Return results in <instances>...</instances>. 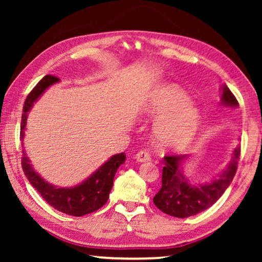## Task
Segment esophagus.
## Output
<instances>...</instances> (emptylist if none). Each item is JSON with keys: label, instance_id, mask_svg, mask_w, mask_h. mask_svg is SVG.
Returning <instances> with one entry per match:
<instances>
[{"label": "esophagus", "instance_id": "34e87169", "mask_svg": "<svg viewBox=\"0 0 262 262\" xmlns=\"http://www.w3.org/2000/svg\"><path fill=\"white\" fill-rule=\"evenodd\" d=\"M135 159L137 162H148V161L151 160V157H150V154L148 151L142 150V151H138L137 154H136Z\"/></svg>", "mask_w": 262, "mask_h": 262}]
</instances>
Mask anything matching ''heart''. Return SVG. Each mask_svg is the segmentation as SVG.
Masks as SVG:
<instances>
[{
	"label": "heart",
	"mask_w": 262,
	"mask_h": 262,
	"mask_svg": "<svg viewBox=\"0 0 262 262\" xmlns=\"http://www.w3.org/2000/svg\"><path fill=\"white\" fill-rule=\"evenodd\" d=\"M144 113L156 119L152 127L154 139L163 150L187 148L202 126L200 110L174 84L156 88L146 100Z\"/></svg>",
	"instance_id": "b5f03b06"
}]
</instances>
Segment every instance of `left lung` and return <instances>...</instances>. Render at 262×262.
<instances>
[{
	"label": "left lung",
	"mask_w": 262,
	"mask_h": 262,
	"mask_svg": "<svg viewBox=\"0 0 262 262\" xmlns=\"http://www.w3.org/2000/svg\"><path fill=\"white\" fill-rule=\"evenodd\" d=\"M222 105L237 107L238 102L227 85L222 87ZM241 148L234 149L227 169L217 179L203 185H191L182 173V163L187 155H167L163 160L162 187L154 196V203L162 212L186 218L212 206L231 184L239 160Z\"/></svg>",
	"instance_id": "obj_1"
}]
</instances>
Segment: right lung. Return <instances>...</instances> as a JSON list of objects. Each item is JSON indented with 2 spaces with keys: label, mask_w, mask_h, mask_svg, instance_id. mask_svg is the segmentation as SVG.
Returning a JSON list of instances; mask_svg holds the SVG:
<instances>
[{
  "label": "right lung",
  "mask_w": 262,
  "mask_h": 262,
  "mask_svg": "<svg viewBox=\"0 0 262 262\" xmlns=\"http://www.w3.org/2000/svg\"><path fill=\"white\" fill-rule=\"evenodd\" d=\"M59 78L52 75H46L38 82V84L32 89V92L27 95L24 105V113L21 117V128L20 138L24 141L25 128L27 124V114L30 112L33 103L40 98V95L48 89L50 85L57 83ZM23 159L21 166L23 170L31 185L37 189L45 202H48L52 207L60 212L70 214V216H84L99 210L107 203L110 196V192L113 186V179L120 164L125 162L124 152L117 154L102 164L98 170L94 171L87 180L82 184L74 186V187H57L49 182H46L30 163L25 150H23Z\"/></svg>",
  "instance_id": "obj_1"
}]
</instances>
